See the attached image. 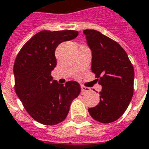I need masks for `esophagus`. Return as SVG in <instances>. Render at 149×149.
<instances>
[{
  "mask_svg": "<svg viewBox=\"0 0 149 149\" xmlns=\"http://www.w3.org/2000/svg\"><path fill=\"white\" fill-rule=\"evenodd\" d=\"M81 92L82 93H87V92H89L90 91V88L88 87H85V86H81Z\"/></svg>",
  "mask_w": 149,
  "mask_h": 149,
  "instance_id": "esophagus-1",
  "label": "esophagus"
}]
</instances>
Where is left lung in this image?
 <instances>
[{"mask_svg":"<svg viewBox=\"0 0 149 149\" xmlns=\"http://www.w3.org/2000/svg\"><path fill=\"white\" fill-rule=\"evenodd\" d=\"M92 51V71L99 84L100 102L88 113L101 123H111L124 114L134 93V71L126 51L118 42L93 29L83 31Z\"/></svg>","mask_w":149,"mask_h":149,"instance_id":"obj_1","label":"left lung"}]
</instances>
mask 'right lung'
Returning <instances> with one entry per match:
<instances>
[{"label": "right lung", "mask_w": 149, "mask_h": 149, "mask_svg": "<svg viewBox=\"0 0 149 149\" xmlns=\"http://www.w3.org/2000/svg\"><path fill=\"white\" fill-rule=\"evenodd\" d=\"M78 35L74 30L41 31L22 47L16 56L13 69L15 93L28 113L40 124L55 125L63 121L71 102L80 93L77 81L62 85L51 76L56 66L57 46Z\"/></svg>", "instance_id": "add662e5"}]
</instances>
